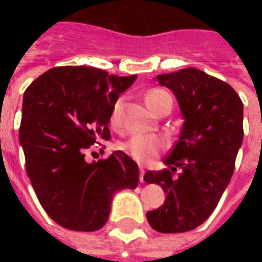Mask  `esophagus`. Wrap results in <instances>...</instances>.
I'll return each instance as SVG.
<instances>
[{"label": "esophagus", "mask_w": 262, "mask_h": 262, "mask_svg": "<svg viewBox=\"0 0 262 262\" xmlns=\"http://www.w3.org/2000/svg\"><path fill=\"white\" fill-rule=\"evenodd\" d=\"M144 173H146V172H144V169L141 167V169H140V182H141V184H144Z\"/></svg>", "instance_id": "1"}]
</instances>
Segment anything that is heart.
Returning <instances> with one entry per match:
<instances>
[{
    "mask_svg": "<svg viewBox=\"0 0 262 262\" xmlns=\"http://www.w3.org/2000/svg\"><path fill=\"white\" fill-rule=\"evenodd\" d=\"M146 103L155 112H160L166 103H172V97L166 90L153 89L148 90L144 96ZM122 115H124V99H118L111 111V124L115 128L122 125ZM167 148V143L156 136H134L122 144V150L137 163L146 165L153 162L157 156H160Z\"/></svg>",
    "mask_w": 262,
    "mask_h": 262,
    "instance_id": "obj_1",
    "label": "heart"
}]
</instances>
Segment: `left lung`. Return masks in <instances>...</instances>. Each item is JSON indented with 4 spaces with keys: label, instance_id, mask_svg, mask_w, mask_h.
<instances>
[{
    "label": "left lung",
    "instance_id": "8db88e82",
    "mask_svg": "<svg viewBox=\"0 0 262 262\" xmlns=\"http://www.w3.org/2000/svg\"><path fill=\"white\" fill-rule=\"evenodd\" d=\"M157 80L173 92L185 121L163 159L166 169L144 175L166 194L163 206L147 211V220L160 233H181L203 225L229 185L244 138V105L230 84L196 68ZM176 168L181 173L173 178Z\"/></svg>",
    "mask_w": 262,
    "mask_h": 262
}]
</instances>
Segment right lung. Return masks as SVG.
<instances>
[{"mask_svg":"<svg viewBox=\"0 0 262 262\" xmlns=\"http://www.w3.org/2000/svg\"><path fill=\"white\" fill-rule=\"evenodd\" d=\"M136 78L93 67H55L26 89L18 131L26 173L59 226L99 230L116 192L138 185V166L121 150L93 163L84 160L96 140L111 137L112 106Z\"/></svg>","mask_w":262,"mask_h":262,"instance_id":"obj_1","label":"right lung"}]
</instances>
